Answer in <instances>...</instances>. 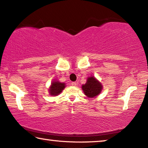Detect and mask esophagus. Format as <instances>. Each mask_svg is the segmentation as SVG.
<instances>
[{"label":"esophagus","mask_w":148,"mask_h":148,"mask_svg":"<svg viewBox=\"0 0 148 148\" xmlns=\"http://www.w3.org/2000/svg\"><path fill=\"white\" fill-rule=\"evenodd\" d=\"M71 85H72V86H74V87H75V86L77 85V83H76V82H72Z\"/></svg>","instance_id":"1"}]
</instances>
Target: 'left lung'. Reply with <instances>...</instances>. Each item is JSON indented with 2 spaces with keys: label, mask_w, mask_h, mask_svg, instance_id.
I'll use <instances>...</instances> for the list:
<instances>
[{
  "label": "left lung",
  "mask_w": 148,
  "mask_h": 148,
  "mask_svg": "<svg viewBox=\"0 0 148 148\" xmlns=\"http://www.w3.org/2000/svg\"><path fill=\"white\" fill-rule=\"evenodd\" d=\"M82 90L88 98H94L98 96L103 90V85L101 82L94 76L88 77L85 85H82Z\"/></svg>",
  "instance_id": "obj_1"
}]
</instances>
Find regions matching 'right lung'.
Here are the masks:
<instances>
[{
  "instance_id": "1",
  "label": "right lung",
  "mask_w": 148,
  "mask_h": 148,
  "mask_svg": "<svg viewBox=\"0 0 148 148\" xmlns=\"http://www.w3.org/2000/svg\"><path fill=\"white\" fill-rule=\"evenodd\" d=\"M65 83H61L59 81L54 80L51 82L50 87H49V93L51 96H58L62 92L65 87Z\"/></svg>"
}]
</instances>
